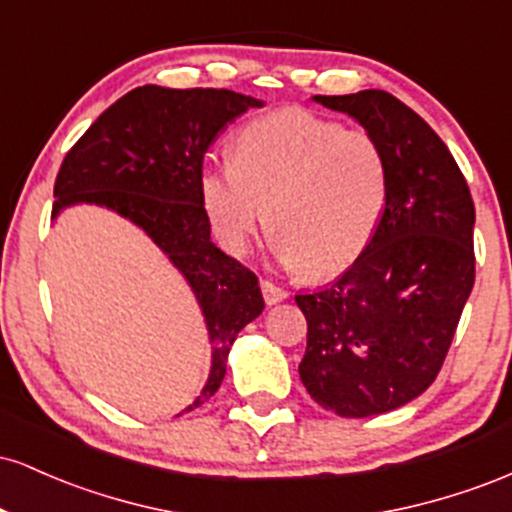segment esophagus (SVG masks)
I'll return each mask as SVG.
<instances>
[{"label": "esophagus", "mask_w": 512, "mask_h": 512, "mask_svg": "<svg viewBox=\"0 0 512 512\" xmlns=\"http://www.w3.org/2000/svg\"><path fill=\"white\" fill-rule=\"evenodd\" d=\"M262 296H264V301H267L269 305H274V303L284 301V298H289V291L281 289V286H276L274 281L264 279L262 281Z\"/></svg>", "instance_id": "esophagus-1"}]
</instances>
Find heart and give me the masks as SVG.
<instances>
[{
    "mask_svg": "<svg viewBox=\"0 0 512 512\" xmlns=\"http://www.w3.org/2000/svg\"><path fill=\"white\" fill-rule=\"evenodd\" d=\"M202 202L216 236L240 252L260 228L298 274L342 272L368 248L390 195L375 134L303 108L257 117L236 134L231 163L207 166Z\"/></svg>",
    "mask_w": 512,
    "mask_h": 512,
    "instance_id": "1",
    "label": "heart"
}]
</instances>
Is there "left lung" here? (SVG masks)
<instances>
[{"mask_svg":"<svg viewBox=\"0 0 512 512\" xmlns=\"http://www.w3.org/2000/svg\"><path fill=\"white\" fill-rule=\"evenodd\" d=\"M383 144L390 195L378 231L337 281L296 303L308 395L346 416L383 414L436 380L474 286V202L460 166L409 105L380 88L315 96Z\"/></svg>","mask_w":512,"mask_h":512,"instance_id":"8db88e82","label":"left lung"}]
</instances>
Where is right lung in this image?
Segmentation results:
<instances>
[{"mask_svg":"<svg viewBox=\"0 0 512 512\" xmlns=\"http://www.w3.org/2000/svg\"><path fill=\"white\" fill-rule=\"evenodd\" d=\"M262 101L226 88L139 86L86 129L64 156L55 209L101 204L144 228L168 255L202 305L211 339V373L202 407L221 387L238 332L264 310L255 272L211 243L202 202L204 154L228 122Z\"/></svg>","mask_w":512,"mask_h":512,"instance_id":"add662e5","label":"right lung"}]
</instances>
